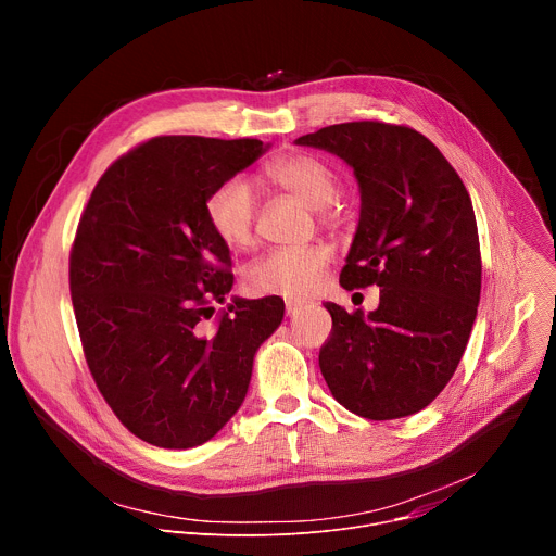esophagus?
Returning a JSON list of instances; mask_svg holds the SVG:
<instances>
[{"label":"esophagus","instance_id":"obj_1","mask_svg":"<svg viewBox=\"0 0 556 556\" xmlns=\"http://www.w3.org/2000/svg\"><path fill=\"white\" fill-rule=\"evenodd\" d=\"M301 307H303V303L296 301V299H288V301H286V314H288V316H294Z\"/></svg>","mask_w":556,"mask_h":556}]
</instances>
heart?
Here are the masks:
<instances>
[{
  "instance_id": "b5f03b06",
  "label": "heart",
  "mask_w": 556,
  "mask_h": 556,
  "mask_svg": "<svg viewBox=\"0 0 556 556\" xmlns=\"http://www.w3.org/2000/svg\"><path fill=\"white\" fill-rule=\"evenodd\" d=\"M264 176L275 187L319 211L324 222L337 217L334 198L339 193V176L319 155H279L264 167ZM206 219L226 247L251 249L255 244L257 222V193L253 185L242 176L217 185L206 200ZM332 260L334 251L328 244L275 249L251 264L247 286L257 294L305 296L324 286Z\"/></svg>"
}]
</instances>
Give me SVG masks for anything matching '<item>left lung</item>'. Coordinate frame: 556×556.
I'll use <instances>...</instances> for the list:
<instances>
[{"label":"left lung","mask_w":556,"mask_h":556,"mask_svg":"<svg viewBox=\"0 0 556 556\" xmlns=\"http://www.w3.org/2000/svg\"><path fill=\"white\" fill-rule=\"evenodd\" d=\"M294 142L354 169L361 217L341 286L382 288L369 314L326 303L321 374L356 416H412L455 374L478 316L482 255L468 191L440 149L405 125L341 123Z\"/></svg>","instance_id":"obj_1"}]
</instances>
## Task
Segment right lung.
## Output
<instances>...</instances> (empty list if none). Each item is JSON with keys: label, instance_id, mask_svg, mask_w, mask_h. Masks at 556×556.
Returning a JSON list of instances; mask_svg holds the SVG:
<instances>
[{"label": "right lung", "instance_id": "1", "mask_svg": "<svg viewBox=\"0 0 556 556\" xmlns=\"http://www.w3.org/2000/svg\"><path fill=\"white\" fill-rule=\"evenodd\" d=\"M268 147L151 138L101 176L78 222L70 292L86 361L116 418L153 446L208 442L242 407L253 358L283 319L279 296H235L212 316L232 275L206 200Z\"/></svg>", "mask_w": 556, "mask_h": 556}]
</instances>
